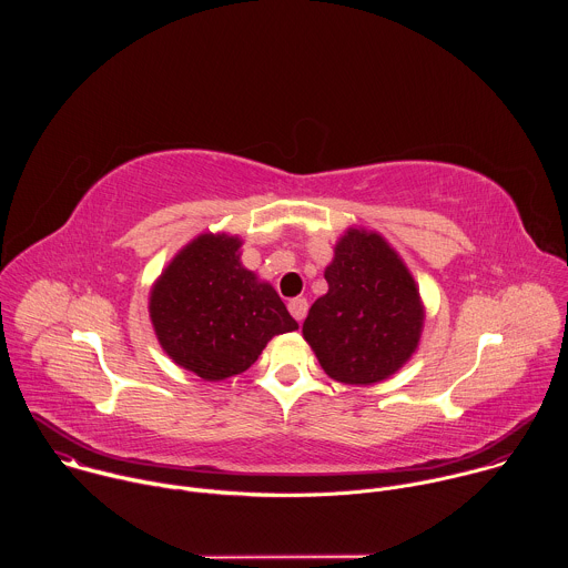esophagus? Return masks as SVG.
Segmentation results:
<instances>
[{
  "instance_id": "1",
  "label": "esophagus",
  "mask_w": 568,
  "mask_h": 568,
  "mask_svg": "<svg viewBox=\"0 0 568 568\" xmlns=\"http://www.w3.org/2000/svg\"><path fill=\"white\" fill-rule=\"evenodd\" d=\"M287 310H290V314L301 323V321L305 318V314H307V298H303V296L292 298V301L287 303Z\"/></svg>"
}]
</instances>
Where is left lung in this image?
Listing matches in <instances>:
<instances>
[{
    "label": "left lung",
    "instance_id": "1",
    "mask_svg": "<svg viewBox=\"0 0 568 568\" xmlns=\"http://www.w3.org/2000/svg\"><path fill=\"white\" fill-rule=\"evenodd\" d=\"M328 292L316 298L303 337L321 368L344 384H373L407 362L420 339L416 283L377 233L351 229L326 270Z\"/></svg>",
    "mask_w": 568,
    "mask_h": 568
}]
</instances>
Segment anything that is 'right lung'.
Wrapping results in <instances>:
<instances>
[{"label":"right lung","instance_id":"add662e5","mask_svg":"<svg viewBox=\"0 0 568 568\" xmlns=\"http://www.w3.org/2000/svg\"><path fill=\"white\" fill-rule=\"evenodd\" d=\"M237 250V237L200 235L150 294L161 348L209 382L247 371L274 335L298 328L276 290L240 265Z\"/></svg>","mask_w":568,"mask_h":568}]
</instances>
